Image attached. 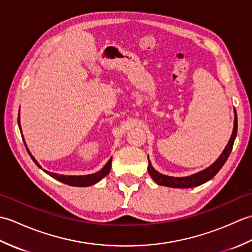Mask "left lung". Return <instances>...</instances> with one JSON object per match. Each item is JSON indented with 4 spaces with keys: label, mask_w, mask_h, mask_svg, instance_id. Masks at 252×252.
<instances>
[{
    "label": "left lung",
    "mask_w": 252,
    "mask_h": 252,
    "mask_svg": "<svg viewBox=\"0 0 252 252\" xmlns=\"http://www.w3.org/2000/svg\"><path fill=\"white\" fill-rule=\"evenodd\" d=\"M235 118H234V127L231 138L227 143L226 147L224 148V151L220 155L215 162L211 165H209L208 168L205 170L199 171V172L194 173L189 176H182V178H176V176H169L164 175L162 173H159L157 170L152 165L151 160L148 158V173L152 176V179L156 182L158 185L161 186H167V187H172V189H191V187L199 186L206 182L210 181L213 176H215L220 169L223 167V164L225 163L227 160L229 154L232 152V148L234 145V141L237 135V114L236 111H234Z\"/></svg>",
    "instance_id": "obj_1"
}]
</instances>
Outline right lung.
I'll list each match as a JSON object with an SVG mask.
<instances>
[{
	"label": "right lung",
	"instance_id": "obj_1",
	"mask_svg": "<svg viewBox=\"0 0 252 252\" xmlns=\"http://www.w3.org/2000/svg\"><path fill=\"white\" fill-rule=\"evenodd\" d=\"M18 126H19V129L21 130L20 127V119H19V116H18ZM23 134V133H21ZM25 142V140H24ZM26 148H27V152L30 155L31 159L33 160L34 163L39 167L40 169H42L41 165L39 164V162L36 161L35 158L32 156V154L30 153L29 148L27 147V144L25 143ZM111 160L112 158H110L107 163L104 165L103 168H101L99 171L92 174H88V175H63V174H57V173H53V172H49V171L43 170L46 174H49L50 176H52L53 179H55L60 182H63V183H65L67 185H70V186H79V187H85V186H91V185H94L99 182L101 179L105 178L106 175H108V173L110 172V168H111Z\"/></svg>",
	"mask_w": 252,
	"mask_h": 252
}]
</instances>
